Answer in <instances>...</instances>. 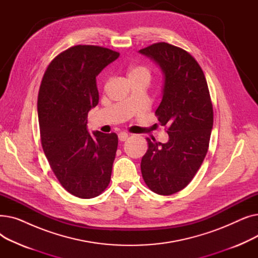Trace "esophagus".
<instances>
[{
  "instance_id": "34e87169",
  "label": "esophagus",
  "mask_w": 258,
  "mask_h": 258,
  "mask_svg": "<svg viewBox=\"0 0 258 258\" xmlns=\"http://www.w3.org/2000/svg\"><path fill=\"white\" fill-rule=\"evenodd\" d=\"M118 138H119V140L121 142H123V141H125L128 138V134L125 133V132H121V133L118 134Z\"/></svg>"
}]
</instances>
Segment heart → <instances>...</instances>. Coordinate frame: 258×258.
I'll list each match as a JSON object with an SVG mask.
<instances>
[{
	"instance_id": "obj_1",
	"label": "heart",
	"mask_w": 258,
	"mask_h": 258,
	"mask_svg": "<svg viewBox=\"0 0 258 258\" xmlns=\"http://www.w3.org/2000/svg\"><path fill=\"white\" fill-rule=\"evenodd\" d=\"M128 79H135V78H141L145 80H150L151 78V72L144 66H134L131 67L127 72Z\"/></svg>"
}]
</instances>
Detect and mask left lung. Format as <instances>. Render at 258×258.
<instances>
[{"label": "left lung", "mask_w": 258, "mask_h": 258, "mask_svg": "<svg viewBox=\"0 0 258 258\" xmlns=\"http://www.w3.org/2000/svg\"><path fill=\"white\" fill-rule=\"evenodd\" d=\"M139 52L163 72L162 101L155 114L169 136L166 143L146 139L141 172L151 190L169 196L191 182L206 157L213 126L212 103L204 72L187 51L157 43Z\"/></svg>", "instance_id": "left-lung-1"}]
</instances>
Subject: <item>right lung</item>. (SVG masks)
Returning a JSON list of instances; mask_svg holds the SVG:
<instances>
[{
    "instance_id": "add662e5",
    "label": "right lung",
    "mask_w": 258,
    "mask_h": 258,
    "mask_svg": "<svg viewBox=\"0 0 258 258\" xmlns=\"http://www.w3.org/2000/svg\"><path fill=\"white\" fill-rule=\"evenodd\" d=\"M118 57V52L99 46L71 47L50 62L40 84L37 113L44 153L61 186L80 199L98 197L111 181L118 136L91 135L87 123L99 100L96 76Z\"/></svg>"
}]
</instances>
